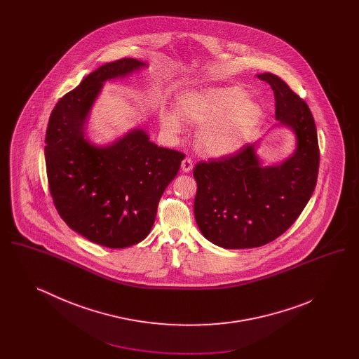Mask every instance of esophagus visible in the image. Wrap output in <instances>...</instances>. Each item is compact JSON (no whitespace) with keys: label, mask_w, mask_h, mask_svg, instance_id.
<instances>
[{"label":"esophagus","mask_w":359,"mask_h":359,"mask_svg":"<svg viewBox=\"0 0 359 359\" xmlns=\"http://www.w3.org/2000/svg\"><path fill=\"white\" fill-rule=\"evenodd\" d=\"M192 168H194L192 160L186 157V158L182 161V170H183V172H191L192 171Z\"/></svg>","instance_id":"34e87169"}]
</instances>
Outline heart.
<instances>
[{
	"mask_svg": "<svg viewBox=\"0 0 359 359\" xmlns=\"http://www.w3.org/2000/svg\"><path fill=\"white\" fill-rule=\"evenodd\" d=\"M248 100V91L241 87H210L186 93L179 100L177 111L161 110L160 125L172 137L183 132L180 117L202 126L196 137L199 149L214 157L229 156L246 144L261 118L259 104Z\"/></svg>",
	"mask_w": 359,
	"mask_h": 359,
	"instance_id": "heart-1",
	"label": "heart"
}]
</instances>
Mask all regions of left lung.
<instances>
[{
	"mask_svg": "<svg viewBox=\"0 0 359 359\" xmlns=\"http://www.w3.org/2000/svg\"><path fill=\"white\" fill-rule=\"evenodd\" d=\"M257 78L272 87L276 126L293 132L296 149L280 163L265 164L255 142L195 165V221L205 238L223 249L258 248L280 237L299 218L318 180V133L307 103L277 75Z\"/></svg>",
	"mask_w": 359,
	"mask_h": 359,
	"instance_id": "1",
	"label": "left lung"
}]
</instances>
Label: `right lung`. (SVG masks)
<instances>
[{"label":"right lung","mask_w":359,"mask_h":359,"mask_svg":"<svg viewBox=\"0 0 359 359\" xmlns=\"http://www.w3.org/2000/svg\"><path fill=\"white\" fill-rule=\"evenodd\" d=\"M147 66L125 57L88 74L56 103L46 135L47 176L59 215L82 237L111 249L147 238L158 201L186 157L157 147L142 128L102 147L86 136L104 82Z\"/></svg>","instance_id":"right-lung-1"}]
</instances>
